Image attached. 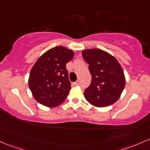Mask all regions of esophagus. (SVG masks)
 Masks as SVG:
<instances>
[{
    "instance_id": "1",
    "label": "esophagus",
    "mask_w": 150,
    "mask_h": 150,
    "mask_svg": "<svg viewBox=\"0 0 150 150\" xmlns=\"http://www.w3.org/2000/svg\"><path fill=\"white\" fill-rule=\"evenodd\" d=\"M80 84V82L79 81V80H77L75 83H74V85H75V86H78V85H79Z\"/></svg>"
}]
</instances>
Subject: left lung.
<instances>
[{
	"mask_svg": "<svg viewBox=\"0 0 150 150\" xmlns=\"http://www.w3.org/2000/svg\"><path fill=\"white\" fill-rule=\"evenodd\" d=\"M82 55L92 75L91 84L84 96L90 104L104 108L117 101L125 86V76L120 62L106 51L98 48L83 50Z\"/></svg>",
	"mask_w": 150,
	"mask_h": 150,
	"instance_id": "1",
	"label": "left lung"
}]
</instances>
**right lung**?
<instances>
[{
    "label": "right lung",
    "instance_id": "obj_1",
    "mask_svg": "<svg viewBox=\"0 0 150 150\" xmlns=\"http://www.w3.org/2000/svg\"><path fill=\"white\" fill-rule=\"evenodd\" d=\"M74 53L70 49L56 46L38 57L28 78L29 88L38 103L55 108L65 101L71 88L66 64Z\"/></svg>",
    "mask_w": 150,
    "mask_h": 150
}]
</instances>
